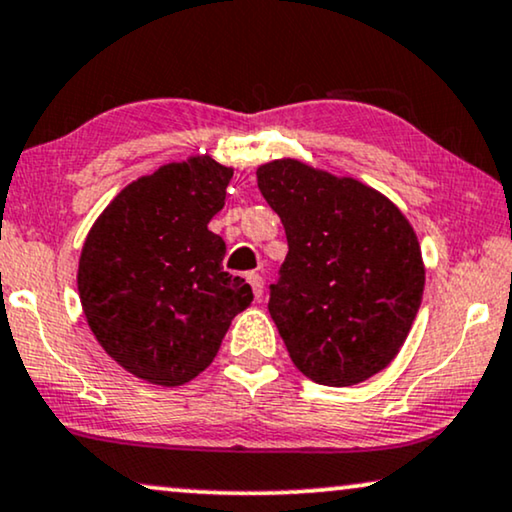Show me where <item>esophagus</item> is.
Here are the masks:
<instances>
[{
  "instance_id": "1",
  "label": "esophagus",
  "mask_w": 512,
  "mask_h": 512,
  "mask_svg": "<svg viewBox=\"0 0 512 512\" xmlns=\"http://www.w3.org/2000/svg\"><path fill=\"white\" fill-rule=\"evenodd\" d=\"M248 283H250L252 295H255V299H262V295H264V278L260 274H255V271H250Z\"/></svg>"
}]
</instances>
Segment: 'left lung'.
Returning <instances> with one entry per match:
<instances>
[{"label": "left lung", "instance_id": "left-lung-1", "mask_svg": "<svg viewBox=\"0 0 512 512\" xmlns=\"http://www.w3.org/2000/svg\"><path fill=\"white\" fill-rule=\"evenodd\" d=\"M288 236L269 313L292 363L325 386H353L398 356L426 269L412 224L377 189L297 159L257 168Z\"/></svg>", "mask_w": 512, "mask_h": 512}]
</instances>
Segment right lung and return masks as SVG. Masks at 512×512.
I'll use <instances>...</instances> for the list:
<instances>
[{
    "mask_svg": "<svg viewBox=\"0 0 512 512\" xmlns=\"http://www.w3.org/2000/svg\"><path fill=\"white\" fill-rule=\"evenodd\" d=\"M234 168L213 156L166 163L121 189L79 257L81 309L102 349L156 386H182L213 363L250 285L222 269L208 229Z\"/></svg>",
    "mask_w": 512,
    "mask_h": 512,
    "instance_id": "add662e5",
    "label": "right lung"
}]
</instances>
